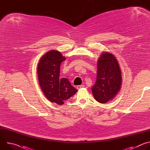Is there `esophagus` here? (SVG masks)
I'll use <instances>...</instances> for the list:
<instances>
[{"label":"esophagus","mask_w":150,"mask_h":150,"mask_svg":"<svg viewBox=\"0 0 150 150\" xmlns=\"http://www.w3.org/2000/svg\"><path fill=\"white\" fill-rule=\"evenodd\" d=\"M83 87H84V85H78V86L76 87V88H77L78 90H79V89H80V88H83Z\"/></svg>","instance_id":"obj_1"}]
</instances>
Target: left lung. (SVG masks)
<instances>
[{
  "label": "left lung",
  "mask_w": 150,
  "mask_h": 150,
  "mask_svg": "<svg viewBox=\"0 0 150 150\" xmlns=\"http://www.w3.org/2000/svg\"><path fill=\"white\" fill-rule=\"evenodd\" d=\"M121 74L115 56L109 52H103L97 60V79L92 87L96 101L104 104L116 96L122 86Z\"/></svg>",
  "instance_id": "obj_1"
}]
</instances>
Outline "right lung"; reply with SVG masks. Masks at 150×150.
Masks as SVG:
<instances>
[{
	"label": "right lung",
	"instance_id": "obj_1",
	"mask_svg": "<svg viewBox=\"0 0 150 150\" xmlns=\"http://www.w3.org/2000/svg\"><path fill=\"white\" fill-rule=\"evenodd\" d=\"M65 59L58 50H51L41 57L37 67L38 82L42 93L50 102L58 105H63L78 91L68 79L59 78L60 64Z\"/></svg>",
	"mask_w": 150,
	"mask_h": 150
}]
</instances>
